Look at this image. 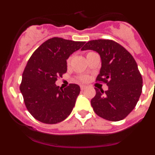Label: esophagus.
Instances as JSON below:
<instances>
[{"label":"esophagus","instance_id":"1","mask_svg":"<svg viewBox=\"0 0 155 155\" xmlns=\"http://www.w3.org/2000/svg\"><path fill=\"white\" fill-rule=\"evenodd\" d=\"M80 88H81V90L83 91L86 88V86H85V85H80Z\"/></svg>","mask_w":155,"mask_h":155}]
</instances>
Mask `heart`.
I'll list each match as a JSON object with an SVG mask.
<instances>
[{
  "instance_id": "1",
  "label": "heart",
  "mask_w": 155,
  "mask_h": 155,
  "mask_svg": "<svg viewBox=\"0 0 155 155\" xmlns=\"http://www.w3.org/2000/svg\"><path fill=\"white\" fill-rule=\"evenodd\" d=\"M91 52H88L87 54H87H91ZM72 58H73V56H70V57L68 58V60H67V64H70V62H71V61H72ZM79 80L82 81V82H86L87 79H88V76H85V75H84V76H79Z\"/></svg>"
}]
</instances>
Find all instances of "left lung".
<instances>
[{"label":"left lung","mask_w":155,"mask_h":155,"mask_svg":"<svg viewBox=\"0 0 155 155\" xmlns=\"http://www.w3.org/2000/svg\"><path fill=\"white\" fill-rule=\"evenodd\" d=\"M96 51L102 67L96 82H104L107 91L94 87L96 94L91 101L98 116L111 121L125 118L138 102L143 89V78L132 54L112 40L88 41L82 50Z\"/></svg>","instance_id":"1"}]
</instances>
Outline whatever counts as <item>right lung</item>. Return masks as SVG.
I'll return each mask as SVG.
<instances>
[{
    "mask_svg": "<svg viewBox=\"0 0 155 155\" xmlns=\"http://www.w3.org/2000/svg\"><path fill=\"white\" fill-rule=\"evenodd\" d=\"M85 42L53 37L35 50L22 73L20 91L25 104L35 119L57 124L71 113L80 87L70 84L64 89L55 82L67 72V59Z\"/></svg>",
    "mask_w": 155,
    "mask_h": 155,
    "instance_id": "obj_1",
    "label": "right lung"
}]
</instances>
